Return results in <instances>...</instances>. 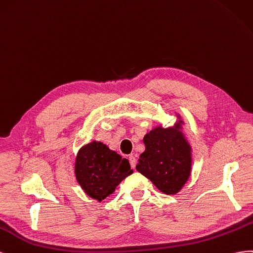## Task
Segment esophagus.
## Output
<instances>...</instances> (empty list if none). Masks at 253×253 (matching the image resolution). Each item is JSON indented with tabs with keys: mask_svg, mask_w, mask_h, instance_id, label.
Masks as SVG:
<instances>
[{
	"mask_svg": "<svg viewBox=\"0 0 253 253\" xmlns=\"http://www.w3.org/2000/svg\"><path fill=\"white\" fill-rule=\"evenodd\" d=\"M128 159H129V162H130L131 168L134 169V168H135V164H136V159H135V157H134L133 155H130V156L128 157Z\"/></svg>",
	"mask_w": 253,
	"mask_h": 253,
	"instance_id": "1",
	"label": "esophagus"
}]
</instances>
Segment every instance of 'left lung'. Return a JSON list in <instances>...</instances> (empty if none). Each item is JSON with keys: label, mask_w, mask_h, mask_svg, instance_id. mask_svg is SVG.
I'll return each mask as SVG.
<instances>
[{"label": "left lung", "mask_w": 253, "mask_h": 253, "mask_svg": "<svg viewBox=\"0 0 253 253\" xmlns=\"http://www.w3.org/2000/svg\"><path fill=\"white\" fill-rule=\"evenodd\" d=\"M182 124L183 121H178L174 127L157 126L144 135L145 150L135 167L168 195L181 190L192 171V147L181 131Z\"/></svg>", "instance_id": "1"}]
</instances>
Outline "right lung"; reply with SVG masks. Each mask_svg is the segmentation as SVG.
Returning a JSON list of instances; mask_svg holds the SVG:
<instances>
[{"mask_svg": "<svg viewBox=\"0 0 253 253\" xmlns=\"http://www.w3.org/2000/svg\"><path fill=\"white\" fill-rule=\"evenodd\" d=\"M132 172L127 159L102 142L92 141L79 149L76 156L77 182L88 196L99 203Z\"/></svg>", "mask_w": 253, "mask_h": 253, "instance_id": "right-lung-1", "label": "right lung"}]
</instances>
